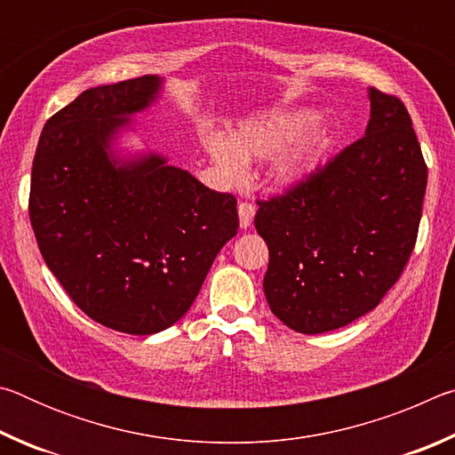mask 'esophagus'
Masks as SVG:
<instances>
[{"label": "esophagus", "mask_w": 455, "mask_h": 455, "mask_svg": "<svg viewBox=\"0 0 455 455\" xmlns=\"http://www.w3.org/2000/svg\"><path fill=\"white\" fill-rule=\"evenodd\" d=\"M236 211H238V225H241V228H249L252 217H255V206L249 203H241Z\"/></svg>", "instance_id": "obj_1"}]
</instances>
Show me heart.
I'll list each match as a JSON object with an SVG mask.
<instances>
[{"label": "heart", "mask_w": 455, "mask_h": 455, "mask_svg": "<svg viewBox=\"0 0 455 455\" xmlns=\"http://www.w3.org/2000/svg\"><path fill=\"white\" fill-rule=\"evenodd\" d=\"M315 120L317 112L313 108L275 110L243 122L228 138L222 134L204 136V148L222 180L228 184L244 180L246 164L276 158L271 171L275 187L295 190L317 172L331 142L327 134L317 130L309 132Z\"/></svg>", "instance_id": "obj_1"}]
</instances>
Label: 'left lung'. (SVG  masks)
<instances>
[{
    "label": "left lung",
    "mask_w": 455,
    "mask_h": 455,
    "mask_svg": "<svg viewBox=\"0 0 455 455\" xmlns=\"http://www.w3.org/2000/svg\"><path fill=\"white\" fill-rule=\"evenodd\" d=\"M365 136L287 196L259 203L267 303L297 333L349 325L379 305L410 259L427 187L411 118L367 90Z\"/></svg>",
    "instance_id": "8db88e82"
}]
</instances>
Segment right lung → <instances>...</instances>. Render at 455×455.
<instances>
[{
	"label": "right lung",
	"mask_w": 455,
	"mask_h": 455,
	"mask_svg": "<svg viewBox=\"0 0 455 455\" xmlns=\"http://www.w3.org/2000/svg\"><path fill=\"white\" fill-rule=\"evenodd\" d=\"M163 90L150 74L82 92L45 122L32 166L29 220L45 265L90 319L130 335L174 325L238 228L233 195L126 146Z\"/></svg>",
	"instance_id": "right-lung-1"
}]
</instances>
